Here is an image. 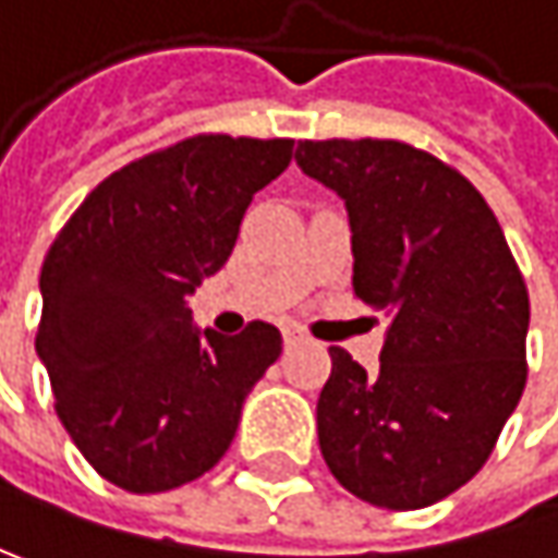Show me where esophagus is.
<instances>
[{
    "label": "esophagus",
    "instance_id": "1",
    "mask_svg": "<svg viewBox=\"0 0 558 558\" xmlns=\"http://www.w3.org/2000/svg\"><path fill=\"white\" fill-rule=\"evenodd\" d=\"M282 339H286V345H289V349H292V345H299V342H304V330H301V327H295V324H289V327H286V330H282Z\"/></svg>",
    "mask_w": 558,
    "mask_h": 558
}]
</instances>
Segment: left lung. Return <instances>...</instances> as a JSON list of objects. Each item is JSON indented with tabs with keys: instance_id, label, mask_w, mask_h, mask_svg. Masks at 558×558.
<instances>
[{
	"instance_id": "8db88e82",
	"label": "left lung",
	"mask_w": 558,
	"mask_h": 558,
	"mask_svg": "<svg viewBox=\"0 0 558 558\" xmlns=\"http://www.w3.org/2000/svg\"><path fill=\"white\" fill-rule=\"evenodd\" d=\"M295 161L342 196L352 292L390 317L372 375L330 345L320 454L368 505H435L483 470L524 393V276L489 203L435 155L397 140H304Z\"/></svg>"
}]
</instances>
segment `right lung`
<instances>
[{"instance_id":"right-lung-1","label":"right lung","mask_w":558,"mask_h":558,"mask_svg":"<svg viewBox=\"0 0 558 558\" xmlns=\"http://www.w3.org/2000/svg\"><path fill=\"white\" fill-rule=\"evenodd\" d=\"M292 145L209 133L151 151L100 180L50 244L34 345L62 428L107 483L145 496L213 470L279 359L272 324L196 330L186 299Z\"/></svg>"}]
</instances>
